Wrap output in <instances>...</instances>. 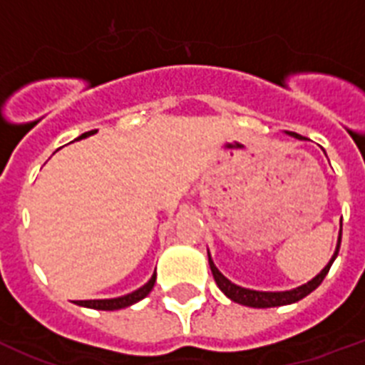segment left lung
<instances>
[{"instance_id": "8db88e82", "label": "left lung", "mask_w": 365, "mask_h": 365, "mask_svg": "<svg viewBox=\"0 0 365 365\" xmlns=\"http://www.w3.org/2000/svg\"><path fill=\"white\" fill-rule=\"evenodd\" d=\"M289 134H293L294 138L302 140V136H298V134H294V133H289ZM340 242H342V229H340V236H338L336 251H334V255H333V258H331L329 264L322 269L320 274H317L313 280L307 282V284H304V285H300V287L291 289V291H280V293L252 291V289H245V287H240V285L232 284L231 280H227V278L223 277L222 272L216 269V265L212 264V260H211V255H209V265H211V271H212V277H215L216 285H218V287L222 289V293L225 294L227 298H231L232 302H236V304H242V305H247V307H278V305L294 304V302L302 300V298H305L309 293H313L314 289H317L318 285L324 282V278H326L327 272H329L331 265H333L334 258H336V255H338V249H340Z\"/></svg>"}]
</instances>
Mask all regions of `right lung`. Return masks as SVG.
<instances>
[{
	"mask_svg": "<svg viewBox=\"0 0 365 365\" xmlns=\"http://www.w3.org/2000/svg\"><path fill=\"white\" fill-rule=\"evenodd\" d=\"M94 133H96V130H88V133H83L80 138H78V140H81V138H87L88 134H94ZM154 282H156V272H154L153 278H150V280L147 282L143 287H140L138 291H134V293L125 294V297L109 298V300H78L76 304L83 305V307H91V309H101V311L123 309V307H127V305H133V304H136V302L142 300V298H145L147 294L150 293V289L154 287Z\"/></svg>",
	"mask_w": 365,
	"mask_h": 365,
	"instance_id": "obj_1",
	"label": "right lung"
}]
</instances>
